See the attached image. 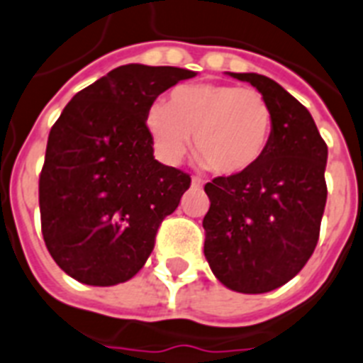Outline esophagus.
Wrapping results in <instances>:
<instances>
[{"label":"esophagus","mask_w":363,"mask_h":363,"mask_svg":"<svg viewBox=\"0 0 363 363\" xmlns=\"http://www.w3.org/2000/svg\"><path fill=\"white\" fill-rule=\"evenodd\" d=\"M191 184H193V187H196V189H200V187L204 185V182H202V179L196 178V176H195V178L191 179Z\"/></svg>","instance_id":"obj_1"}]
</instances>
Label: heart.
I'll return each mask as SVG.
<instances>
[{"instance_id": "heart-1", "label": "heart", "mask_w": 363, "mask_h": 363, "mask_svg": "<svg viewBox=\"0 0 363 363\" xmlns=\"http://www.w3.org/2000/svg\"><path fill=\"white\" fill-rule=\"evenodd\" d=\"M146 129L164 163L178 164L195 135L200 163L234 176L262 159L274 136L275 112L259 89L187 84L170 91L167 106L155 103L147 108Z\"/></svg>"}]
</instances>
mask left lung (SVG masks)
Segmentation results:
<instances>
[{
	"label": "left lung",
	"mask_w": 363,
	"mask_h": 363,
	"mask_svg": "<svg viewBox=\"0 0 363 363\" xmlns=\"http://www.w3.org/2000/svg\"><path fill=\"white\" fill-rule=\"evenodd\" d=\"M269 101L275 129L259 163L204 185V255L230 291L262 294L300 272L318 242L326 206L328 146L309 110L272 78L228 72Z\"/></svg>",
	"instance_id": "1"
}]
</instances>
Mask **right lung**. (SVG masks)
<instances>
[{
    "mask_svg": "<svg viewBox=\"0 0 363 363\" xmlns=\"http://www.w3.org/2000/svg\"><path fill=\"white\" fill-rule=\"evenodd\" d=\"M179 67L121 65L78 91L48 135L39 178L40 228L52 259L84 285L138 274L189 174L153 157L146 112L179 80Z\"/></svg>",
    "mask_w": 363,
    "mask_h": 363,
    "instance_id": "1",
    "label": "right lung"
}]
</instances>
